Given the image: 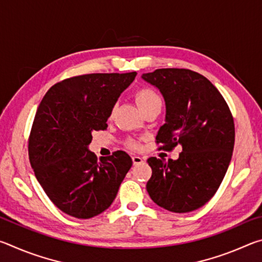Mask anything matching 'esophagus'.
Returning a JSON list of instances; mask_svg holds the SVG:
<instances>
[{
	"label": "esophagus",
	"mask_w": 262,
	"mask_h": 262,
	"mask_svg": "<svg viewBox=\"0 0 262 262\" xmlns=\"http://www.w3.org/2000/svg\"><path fill=\"white\" fill-rule=\"evenodd\" d=\"M132 158H133V163H134V165H137V164L143 163V158L140 157V156H137V155H134V156H133Z\"/></svg>",
	"instance_id": "obj_1"
}]
</instances>
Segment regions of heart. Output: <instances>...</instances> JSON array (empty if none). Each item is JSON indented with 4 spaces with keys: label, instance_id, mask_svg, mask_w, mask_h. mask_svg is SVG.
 Here are the masks:
<instances>
[{
    "label": "heart",
    "instance_id": "heart-1",
    "mask_svg": "<svg viewBox=\"0 0 262 262\" xmlns=\"http://www.w3.org/2000/svg\"><path fill=\"white\" fill-rule=\"evenodd\" d=\"M135 98L137 104L140 106V108L143 111V112H145V111L149 110L150 107H152V106L162 105V100L159 98V96L152 90V89L149 88L140 89V90L136 92ZM127 144L132 148H137V145H139L137 142L134 140H128Z\"/></svg>",
    "mask_w": 262,
    "mask_h": 262
}]
</instances>
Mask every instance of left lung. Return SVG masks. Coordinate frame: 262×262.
<instances>
[{
    "instance_id": "1",
    "label": "left lung",
    "mask_w": 262,
    "mask_h": 262,
    "mask_svg": "<svg viewBox=\"0 0 262 262\" xmlns=\"http://www.w3.org/2000/svg\"><path fill=\"white\" fill-rule=\"evenodd\" d=\"M165 100V123L159 149L180 144L179 158L150 157L151 200L172 212H189L214 196L223 180L234 144V123L228 104L209 79L188 69L166 68L142 75Z\"/></svg>"
}]
</instances>
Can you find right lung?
<instances>
[{
  "mask_svg": "<svg viewBox=\"0 0 262 262\" xmlns=\"http://www.w3.org/2000/svg\"><path fill=\"white\" fill-rule=\"evenodd\" d=\"M136 73L88 74L53 85L35 113L29 140L34 176L51 201L76 219L112 205L132 167L125 151L100 157L89 150L92 132L106 129L119 97Z\"/></svg>",
  "mask_w": 262,
  "mask_h": 262,
  "instance_id": "1",
  "label": "right lung"
}]
</instances>
